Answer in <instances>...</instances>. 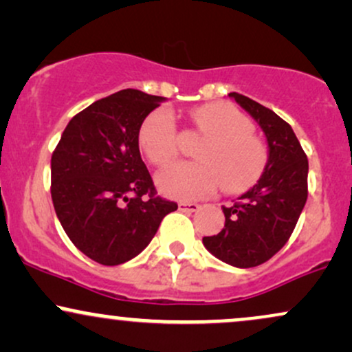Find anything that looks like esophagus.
Instances as JSON below:
<instances>
[{
    "instance_id": "obj_1",
    "label": "esophagus",
    "mask_w": 352,
    "mask_h": 352,
    "mask_svg": "<svg viewBox=\"0 0 352 352\" xmlns=\"http://www.w3.org/2000/svg\"><path fill=\"white\" fill-rule=\"evenodd\" d=\"M179 210L184 211V213H195V211L200 210V205L198 203H188V201H180Z\"/></svg>"
}]
</instances>
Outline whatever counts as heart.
I'll return each mask as SVG.
<instances>
[{"label": "heart", "mask_w": 352, "mask_h": 352, "mask_svg": "<svg viewBox=\"0 0 352 352\" xmlns=\"http://www.w3.org/2000/svg\"><path fill=\"white\" fill-rule=\"evenodd\" d=\"M190 118L198 129L208 134L197 157L200 162H182L159 173L162 193L179 200H197L221 187L228 193L251 188L264 172L267 149L252 135V122L230 103H206L197 107ZM139 146L147 159L165 167L179 154L175 118L167 108L152 111L139 129Z\"/></svg>", "instance_id": "b5f03b06"}]
</instances>
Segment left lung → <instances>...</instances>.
<instances>
[{
	"mask_svg": "<svg viewBox=\"0 0 352 352\" xmlns=\"http://www.w3.org/2000/svg\"><path fill=\"white\" fill-rule=\"evenodd\" d=\"M261 126L267 139V164L257 184L231 206H223L224 228L203 245L232 267L264 264L295 230L307 203L308 159L289 122L248 96L230 93Z\"/></svg>",
	"mask_w": 352,
	"mask_h": 352,
	"instance_id": "left-lung-1",
	"label": "left lung"
}]
</instances>
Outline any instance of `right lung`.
Segmentation results:
<instances>
[{
	"label": "right lung",
	"instance_id": "obj_1",
	"mask_svg": "<svg viewBox=\"0 0 352 352\" xmlns=\"http://www.w3.org/2000/svg\"><path fill=\"white\" fill-rule=\"evenodd\" d=\"M164 96L121 90L74 116L55 147L52 201L63 231L98 264H124L151 243L177 203L155 197L139 129Z\"/></svg>",
	"mask_w": 352,
	"mask_h": 352
}]
</instances>
